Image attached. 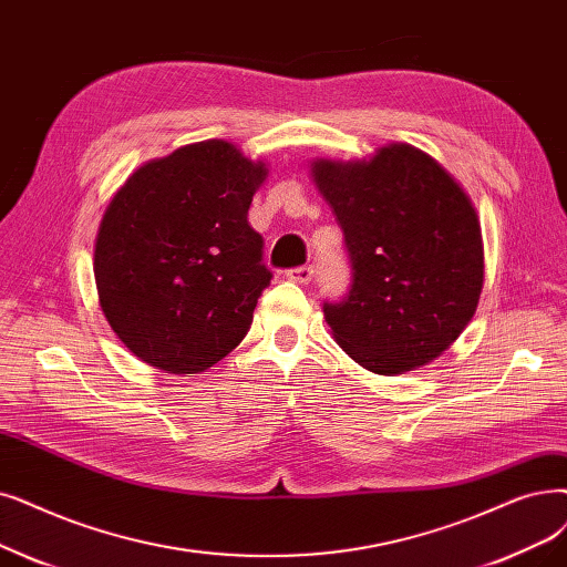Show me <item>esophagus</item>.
Wrapping results in <instances>:
<instances>
[{
  "instance_id": "34e87169",
  "label": "esophagus",
  "mask_w": 567,
  "mask_h": 567,
  "mask_svg": "<svg viewBox=\"0 0 567 567\" xmlns=\"http://www.w3.org/2000/svg\"><path fill=\"white\" fill-rule=\"evenodd\" d=\"M312 276H315V268L310 264L287 270V278L293 280V282H299V285H308L312 280Z\"/></svg>"
}]
</instances>
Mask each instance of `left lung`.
I'll return each instance as SVG.
<instances>
[{"mask_svg": "<svg viewBox=\"0 0 567 567\" xmlns=\"http://www.w3.org/2000/svg\"><path fill=\"white\" fill-rule=\"evenodd\" d=\"M352 264L350 293L324 303L340 348L378 375L445 352L471 322L484 282L477 213L431 155L391 143L363 162H312Z\"/></svg>", "mask_w": 567, "mask_h": 567, "instance_id": "left-lung-1", "label": "left lung"}]
</instances>
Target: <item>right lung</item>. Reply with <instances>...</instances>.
Instances as JSON below:
<instances>
[{
  "instance_id": "1",
  "label": "right lung",
  "mask_w": 567,
  "mask_h": 567,
  "mask_svg": "<svg viewBox=\"0 0 567 567\" xmlns=\"http://www.w3.org/2000/svg\"><path fill=\"white\" fill-rule=\"evenodd\" d=\"M268 168L202 141L136 168L94 243V280L115 336L174 375L204 373L248 333L274 274L248 210Z\"/></svg>"
}]
</instances>
